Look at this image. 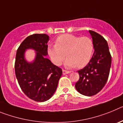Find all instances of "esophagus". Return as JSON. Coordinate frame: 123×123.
Wrapping results in <instances>:
<instances>
[{
    "instance_id": "obj_1",
    "label": "esophagus",
    "mask_w": 123,
    "mask_h": 123,
    "mask_svg": "<svg viewBox=\"0 0 123 123\" xmlns=\"http://www.w3.org/2000/svg\"><path fill=\"white\" fill-rule=\"evenodd\" d=\"M71 73V71H66V70H63V74H69Z\"/></svg>"
}]
</instances>
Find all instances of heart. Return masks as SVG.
<instances>
[{
  "label": "heart",
  "mask_w": 123,
  "mask_h": 123,
  "mask_svg": "<svg viewBox=\"0 0 123 123\" xmlns=\"http://www.w3.org/2000/svg\"><path fill=\"white\" fill-rule=\"evenodd\" d=\"M94 52V43L89 37H80L72 34L60 36L56 44L50 45L47 52L52 62L59 66L66 56L65 65L68 68L77 66L81 68L89 62Z\"/></svg>",
  "instance_id": "1"
}]
</instances>
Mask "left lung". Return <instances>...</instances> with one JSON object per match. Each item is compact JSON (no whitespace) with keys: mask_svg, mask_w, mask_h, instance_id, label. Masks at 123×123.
Segmentation results:
<instances>
[{"mask_svg":"<svg viewBox=\"0 0 123 123\" xmlns=\"http://www.w3.org/2000/svg\"><path fill=\"white\" fill-rule=\"evenodd\" d=\"M94 43V53L89 62L78 71L79 79L75 84L78 92L86 96H92L103 89L109 76L111 56L108 43L96 32L89 31Z\"/></svg>","mask_w":123,"mask_h":123,"instance_id":"1","label":"left lung"}]
</instances>
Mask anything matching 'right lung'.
<instances>
[{"instance_id":"right-lung-1","label":"right lung","mask_w":123,"mask_h":123,"mask_svg":"<svg viewBox=\"0 0 123 123\" xmlns=\"http://www.w3.org/2000/svg\"><path fill=\"white\" fill-rule=\"evenodd\" d=\"M49 40V36L45 34L27 37L18 47L15 58V75L19 86L25 95L36 102H45L52 97L62 75V69L45 57ZM28 49L36 52L31 62L25 59V51Z\"/></svg>"}]
</instances>
